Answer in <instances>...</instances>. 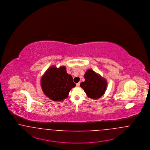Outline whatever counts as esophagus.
<instances>
[{"mask_svg": "<svg viewBox=\"0 0 150 150\" xmlns=\"http://www.w3.org/2000/svg\"><path fill=\"white\" fill-rule=\"evenodd\" d=\"M76 86H77V87H79L80 86V82H78L77 83H76Z\"/></svg>", "mask_w": 150, "mask_h": 150, "instance_id": "34e87169", "label": "esophagus"}]
</instances>
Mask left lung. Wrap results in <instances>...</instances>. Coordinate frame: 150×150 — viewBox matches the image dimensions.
<instances>
[{"label":"left lung","instance_id":"8db88e82","mask_svg":"<svg viewBox=\"0 0 150 150\" xmlns=\"http://www.w3.org/2000/svg\"><path fill=\"white\" fill-rule=\"evenodd\" d=\"M84 77L85 81L81 82L80 86L84 90L87 96L92 99L101 98L106 89V80L92 69H88Z\"/></svg>","mask_w":150,"mask_h":150}]
</instances>
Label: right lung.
Returning a JSON list of instances; mask_svg holds the SVG:
<instances>
[{
  "mask_svg": "<svg viewBox=\"0 0 150 150\" xmlns=\"http://www.w3.org/2000/svg\"><path fill=\"white\" fill-rule=\"evenodd\" d=\"M42 90L46 96L54 101H63L68 98L69 91L76 86L71 75L64 66L50 67L41 79Z\"/></svg>",
  "mask_w": 150,
  "mask_h": 150,
  "instance_id": "right-lung-1",
  "label": "right lung"
}]
</instances>
